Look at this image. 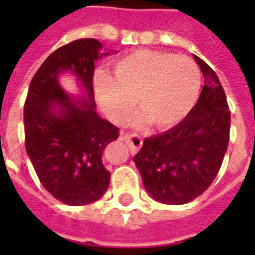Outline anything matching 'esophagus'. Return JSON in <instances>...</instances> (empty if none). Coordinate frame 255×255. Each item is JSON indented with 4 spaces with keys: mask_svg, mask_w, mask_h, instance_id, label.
I'll use <instances>...</instances> for the list:
<instances>
[{
    "mask_svg": "<svg viewBox=\"0 0 255 255\" xmlns=\"http://www.w3.org/2000/svg\"><path fill=\"white\" fill-rule=\"evenodd\" d=\"M123 140H126V143L129 144V147H130V150L132 153H136L140 147H142L143 140L140 136H137V134H123L122 136Z\"/></svg>",
    "mask_w": 255,
    "mask_h": 255,
    "instance_id": "1",
    "label": "esophagus"
}]
</instances>
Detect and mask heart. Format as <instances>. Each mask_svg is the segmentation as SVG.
Instances as JSON below:
<instances>
[{
    "instance_id": "1",
    "label": "heart",
    "mask_w": 255,
    "mask_h": 255,
    "mask_svg": "<svg viewBox=\"0 0 255 255\" xmlns=\"http://www.w3.org/2000/svg\"><path fill=\"white\" fill-rule=\"evenodd\" d=\"M200 92V74L194 62L181 55L140 49L116 59L112 76H95V95L113 123H125L134 103L140 122L169 129L191 112Z\"/></svg>"
}]
</instances>
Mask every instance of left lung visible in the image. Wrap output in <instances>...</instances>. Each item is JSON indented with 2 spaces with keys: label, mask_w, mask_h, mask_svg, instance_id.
I'll return each instance as SVG.
<instances>
[{
  "label": "left lung",
  "mask_w": 255,
  "mask_h": 255,
  "mask_svg": "<svg viewBox=\"0 0 255 255\" xmlns=\"http://www.w3.org/2000/svg\"><path fill=\"white\" fill-rule=\"evenodd\" d=\"M204 76L200 98L179 125L146 137L133 157L154 200L186 204L209 189L230 139V111L216 72L194 55Z\"/></svg>",
  "instance_id": "8db88e82"
}]
</instances>
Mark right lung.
<instances>
[{
	"label": "right lung",
	"instance_id": "add662e5",
	"mask_svg": "<svg viewBox=\"0 0 255 255\" xmlns=\"http://www.w3.org/2000/svg\"><path fill=\"white\" fill-rule=\"evenodd\" d=\"M102 48L93 38L58 48L34 75L25 101L26 153L45 190L69 206L99 200L111 180L102 153L119 129L96 113L92 85L95 62L113 52ZM65 72L77 78L82 97L62 89L59 76Z\"/></svg>",
	"mask_w": 255,
	"mask_h": 255
}]
</instances>
